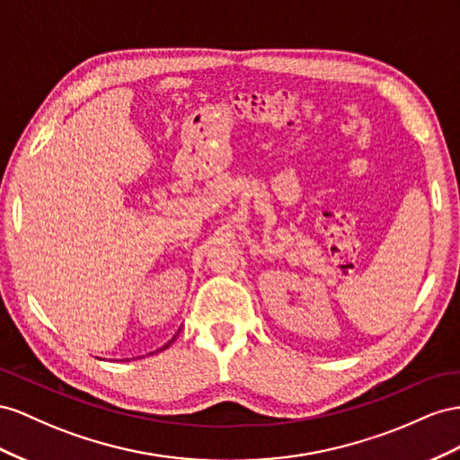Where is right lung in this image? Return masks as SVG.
<instances>
[{"instance_id": "right-lung-1", "label": "right lung", "mask_w": 460, "mask_h": 460, "mask_svg": "<svg viewBox=\"0 0 460 460\" xmlns=\"http://www.w3.org/2000/svg\"><path fill=\"white\" fill-rule=\"evenodd\" d=\"M175 337H177V335H175ZM175 337H173V339H172V341H167V343H165V345H164V347H162V349H160V350H164V349H167V347H169V345H172V343H173V341H175ZM155 352H157V350H155ZM150 354H154V352H150Z\"/></svg>"}]
</instances>
